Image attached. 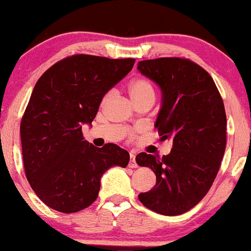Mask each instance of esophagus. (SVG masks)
<instances>
[{
  "label": "esophagus",
  "instance_id": "1",
  "mask_svg": "<svg viewBox=\"0 0 251 251\" xmlns=\"http://www.w3.org/2000/svg\"><path fill=\"white\" fill-rule=\"evenodd\" d=\"M129 168H137L138 164L135 162V154L134 153H129V163H128Z\"/></svg>",
  "mask_w": 251,
  "mask_h": 251
}]
</instances>
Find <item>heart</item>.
Wrapping results in <instances>:
<instances>
[{"label":"heart","mask_w":251,"mask_h":251,"mask_svg":"<svg viewBox=\"0 0 251 251\" xmlns=\"http://www.w3.org/2000/svg\"><path fill=\"white\" fill-rule=\"evenodd\" d=\"M129 94L133 101H139L144 99H152L154 101V88L153 85L149 81V80L143 79V77H138L134 79L133 81L129 83ZM111 97V92L103 97V101Z\"/></svg>","instance_id":"1"}]
</instances>
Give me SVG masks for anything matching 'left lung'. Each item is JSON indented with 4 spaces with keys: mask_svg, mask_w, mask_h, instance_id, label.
Listing matches in <instances>:
<instances>
[{
    "mask_svg": "<svg viewBox=\"0 0 251 251\" xmlns=\"http://www.w3.org/2000/svg\"><path fill=\"white\" fill-rule=\"evenodd\" d=\"M138 70L162 89L155 127L163 140L174 143L163 157H135L157 177L154 188L138 198L157 214L181 215L203 200L221 168L226 146L223 99L208 72L189 59L143 60Z\"/></svg>",
    "mask_w": 251,
    "mask_h": 251,
    "instance_id": "8db88e82",
    "label": "left lung"
}]
</instances>
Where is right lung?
Returning a JSON list of instances; mask_svg holds the SVG:
<instances>
[{
	"instance_id": "right-lung-1",
	"label": "right lung",
	"mask_w": 251,
	"mask_h": 251,
	"mask_svg": "<svg viewBox=\"0 0 251 251\" xmlns=\"http://www.w3.org/2000/svg\"><path fill=\"white\" fill-rule=\"evenodd\" d=\"M135 59L75 54L37 80L21 119L25 177L50 208L73 214L98 198L100 178L112 166L126 168L127 151L116 144L96 148L82 124L96 118L103 96L133 68Z\"/></svg>"
}]
</instances>
